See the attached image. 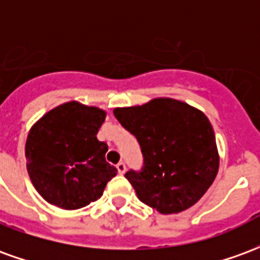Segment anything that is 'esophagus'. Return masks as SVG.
<instances>
[{"instance_id": "esophagus-1", "label": "esophagus", "mask_w": 260, "mask_h": 260, "mask_svg": "<svg viewBox=\"0 0 260 260\" xmlns=\"http://www.w3.org/2000/svg\"><path fill=\"white\" fill-rule=\"evenodd\" d=\"M117 170H118L119 174H124L125 171H126V166H125V163H122V161H119V163L117 164Z\"/></svg>"}]
</instances>
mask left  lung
<instances>
[{
    "label": "left lung",
    "instance_id": "1",
    "mask_svg": "<svg viewBox=\"0 0 260 260\" xmlns=\"http://www.w3.org/2000/svg\"><path fill=\"white\" fill-rule=\"evenodd\" d=\"M114 115L141 145L143 167L125 178L139 201L161 214L186 210L206 193L218 171L214 131L205 114L160 97Z\"/></svg>",
    "mask_w": 260,
    "mask_h": 260
}]
</instances>
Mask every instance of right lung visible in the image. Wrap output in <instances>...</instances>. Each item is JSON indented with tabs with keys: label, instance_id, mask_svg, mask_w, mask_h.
Masks as SVG:
<instances>
[{
	"label": "right lung",
	"instance_id": "right-lung-1",
	"mask_svg": "<svg viewBox=\"0 0 260 260\" xmlns=\"http://www.w3.org/2000/svg\"><path fill=\"white\" fill-rule=\"evenodd\" d=\"M106 111L69 102L44 114L26 139V167L36 191L54 206L75 210L103 195L117 169L97 139Z\"/></svg>",
	"mask_w": 260,
	"mask_h": 260
}]
</instances>
